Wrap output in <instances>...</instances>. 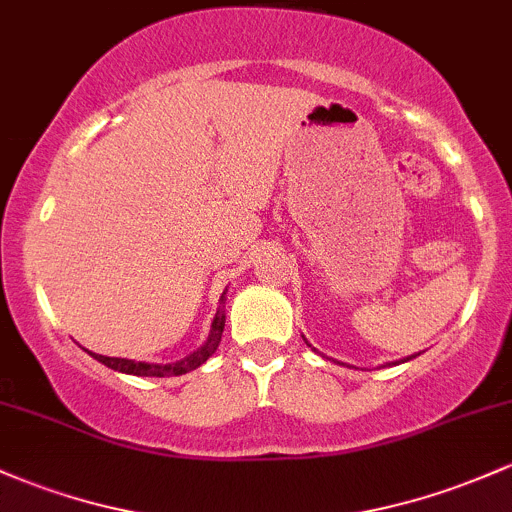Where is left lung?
<instances>
[{
	"mask_svg": "<svg viewBox=\"0 0 512 512\" xmlns=\"http://www.w3.org/2000/svg\"><path fill=\"white\" fill-rule=\"evenodd\" d=\"M408 359H411V357H408ZM403 362H406V359H403Z\"/></svg>",
	"mask_w": 512,
	"mask_h": 512,
	"instance_id": "left-lung-1",
	"label": "left lung"
}]
</instances>
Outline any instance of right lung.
<instances>
[{
  "mask_svg": "<svg viewBox=\"0 0 512 512\" xmlns=\"http://www.w3.org/2000/svg\"><path fill=\"white\" fill-rule=\"evenodd\" d=\"M223 325H226V316L223 313H216L211 325V333L209 340L204 342V347L194 352V355L179 359L174 364H148V362H133V359H121V357H104V355H92L97 362L106 364L109 369H116V372L123 374H133V376H179V374H187L192 369L201 367V364L209 359L213 352H216L218 342H221L223 335Z\"/></svg>",
  "mask_w": 512,
  "mask_h": 512,
  "instance_id": "right-lung-1",
  "label": "right lung"
}]
</instances>
